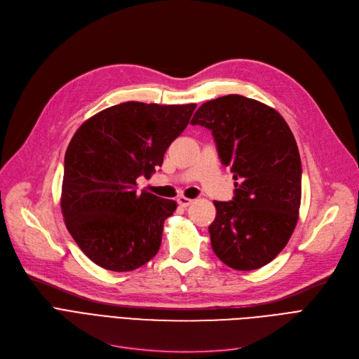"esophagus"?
I'll list each match as a JSON object with an SVG mask.
<instances>
[{
	"instance_id": "obj_1",
	"label": "esophagus",
	"mask_w": 359,
	"mask_h": 359,
	"mask_svg": "<svg viewBox=\"0 0 359 359\" xmlns=\"http://www.w3.org/2000/svg\"><path fill=\"white\" fill-rule=\"evenodd\" d=\"M192 202H194V199H189V198H186V196H179L177 198V203L180 206H183V208H186V206H189Z\"/></svg>"
}]
</instances>
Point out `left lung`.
<instances>
[{
	"instance_id": "left-lung-1",
	"label": "left lung",
	"mask_w": 359,
	"mask_h": 359,
	"mask_svg": "<svg viewBox=\"0 0 359 359\" xmlns=\"http://www.w3.org/2000/svg\"><path fill=\"white\" fill-rule=\"evenodd\" d=\"M191 123L212 132L236 180L233 201H214L212 250L237 271L268 265L287 246L301 203V158L290 126L275 109L238 94L203 103Z\"/></svg>"
}]
</instances>
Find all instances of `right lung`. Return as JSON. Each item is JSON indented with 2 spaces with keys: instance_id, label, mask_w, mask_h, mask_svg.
Instances as JSON below:
<instances>
[{
  "instance_id": "obj_1",
  "label": "right lung",
  "mask_w": 359,
  "mask_h": 359,
  "mask_svg": "<svg viewBox=\"0 0 359 359\" xmlns=\"http://www.w3.org/2000/svg\"><path fill=\"white\" fill-rule=\"evenodd\" d=\"M196 104L126 102L87 119L65 153L61 210L83 253L113 272H129L153 259L163 224L177 203L147 191L164 153L191 121Z\"/></svg>"
}]
</instances>
